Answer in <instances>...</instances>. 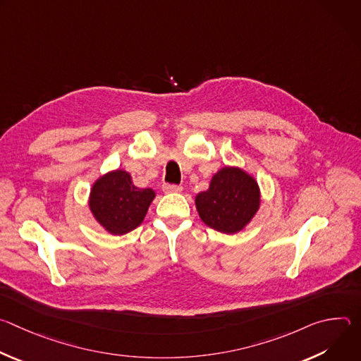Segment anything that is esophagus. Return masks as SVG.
I'll list each match as a JSON object with an SVG mask.
<instances>
[{"mask_svg": "<svg viewBox=\"0 0 361 361\" xmlns=\"http://www.w3.org/2000/svg\"><path fill=\"white\" fill-rule=\"evenodd\" d=\"M181 190H183V187L177 185V184H164L163 185L164 192H180Z\"/></svg>", "mask_w": 361, "mask_h": 361, "instance_id": "1", "label": "esophagus"}]
</instances>
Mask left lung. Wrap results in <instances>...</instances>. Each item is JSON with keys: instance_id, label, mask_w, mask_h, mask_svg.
<instances>
[{"instance_id": "left-lung-1", "label": "left lung", "mask_w": 361, "mask_h": 361, "mask_svg": "<svg viewBox=\"0 0 361 361\" xmlns=\"http://www.w3.org/2000/svg\"><path fill=\"white\" fill-rule=\"evenodd\" d=\"M260 205L255 180L240 169L226 167L213 176L207 191L195 197V207L209 227L233 234L240 231Z\"/></svg>"}]
</instances>
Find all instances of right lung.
I'll return each instance as SVG.
<instances>
[{
	"label": "right lung",
	"instance_id": "add662e5",
	"mask_svg": "<svg viewBox=\"0 0 361 361\" xmlns=\"http://www.w3.org/2000/svg\"><path fill=\"white\" fill-rule=\"evenodd\" d=\"M154 197L151 188L135 187L127 171L116 170L95 181L90 209L109 233L121 235L142 223Z\"/></svg>",
	"mask_w": 361,
	"mask_h": 361
}]
</instances>
